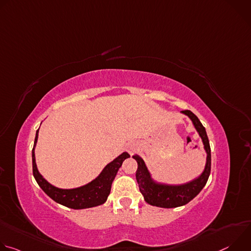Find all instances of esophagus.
Returning a JSON list of instances; mask_svg holds the SVG:
<instances>
[{
  "instance_id": "34e87169",
  "label": "esophagus",
  "mask_w": 251,
  "mask_h": 251,
  "mask_svg": "<svg viewBox=\"0 0 251 251\" xmlns=\"http://www.w3.org/2000/svg\"><path fill=\"white\" fill-rule=\"evenodd\" d=\"M138 148H139V144H138V143H136V142H130L129 144L127 145V150H128V152L130 154L134 153Z\"/></svg>"
}]
</instances>
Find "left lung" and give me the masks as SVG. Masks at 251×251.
<instances>
[{
	"instance_id": "left-lung-1",
	"label": "left lung",
	"mask_w": 251,
	"mask_h": 251,
	"mask_svg": "<svg viewBox=\"0 0 251 251\" xmlns=\"http://www.w3.org/2000/svg\"><path fill=\"white\" fill-rule=\"evenodd\" d=\"M182 113L188 115L191 118L195 125V128L197 129L202 140L204 150L207 154L204 171L196 180L185 185L168 186L157 184L151 178L150 173L148 172L147 167L142 158H140L138 155L133 156L138 164L136 180L139 185V190L141 194L144 196L146 202H148L149 204L166 208L185 205L200 194V192L202 190L208 180L210 174L211 157L210 146L205 129L199 120V118L192 111L184 110L182 111Z\"/></svg>"
}]
</instances>
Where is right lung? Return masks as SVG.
<instances>
[{
  "label": "right lung",
  "instance_id": "right-lung-1",
  "mask_svg": "<svg viewBox=\"0 0 251 251\" xmlns=\"http://www.w3.org/2000/svg\"><path fill=\"white\" fill-rule=\"evenodd\" d=\"M39 130L35 133L34 145L32 148V174L35 178V181L42 188V190L54 201L70 207L74 209H81L87 207H93L104 203L108 198L111 185L114 180V177L122 166V163L125 159L129 158L130 155L126 152L122 153L119 157H117L114 161L107 165L101 174L93 180L91 183L76 189L71 190H63L53 187L50 183H48L43 176L39 173L37 164H35L34 159V146L38 141Z\"/></svg>",
  "mask_w": 251,
  "mask_h": 251
}]
</instances>
